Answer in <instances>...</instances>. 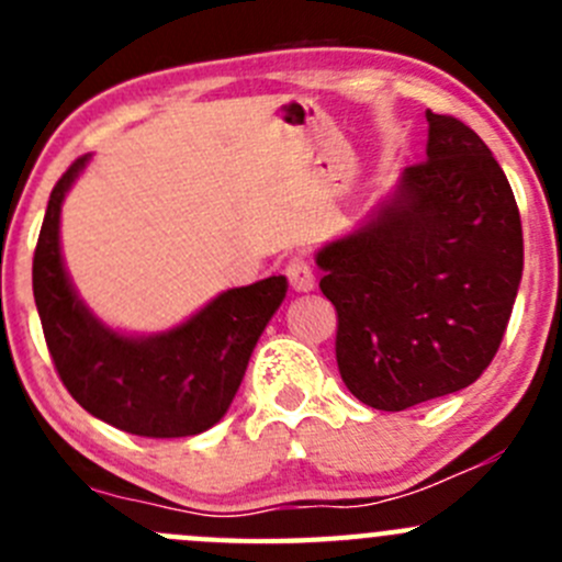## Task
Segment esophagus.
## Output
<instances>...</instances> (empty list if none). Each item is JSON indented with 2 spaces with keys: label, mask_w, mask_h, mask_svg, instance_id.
Wrapping results in <instances>:
<instances>
[{
  "label": "esophagus",
  "mask_w": 562,
  "mask_h": 562,
  "mask_svg": "<svg viewBox=\"0 0 562 562\" xmlns=\"http://www.w3.org/2000/svg\"><path fill=\"white\" fill-rule=\"evenodd\" d=\"M285 277L288 282H291L293 291L299 293H307L315 288V274H313V266H310V260L304 258V255H293L291 260L285 263Z\"/></svg>",
  "instance_id": "esophagus-1"
}]
</instances>
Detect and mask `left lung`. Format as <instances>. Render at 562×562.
Listing matches in <instances>:
<instances>
[{
    "instance_id": "left-lung-1",
    "label": "left lung",
    "mask_w": 562,
    "mask_h": 562,
    "mask_svg": "<svg viewBox=\"0 0 562 562\" xmlns=\"http://www.w3.org/2000/svg\"><path fill=\"white\" fill-rule=\"evenodd\" d=\"M427 160L361 228L317 252L356 400L405 411L479 381L522 280V223L484 140L427 111Z\"/></svg>"
}]
</instances>
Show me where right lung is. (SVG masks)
I'll list each match as a JSON object with an SVG mask.
<instances>
[{
    "label": "right lung",
    "instance_id": "obj_1",
    "mask_svg": "<svg viewBox=\"0 0 562 562\" xmlns=\"http://www.w3.org/2000/svg\"><path fill=\"white\" fill-rule=\"evenodd\" d=\"M89 155L50 190L32 260V291L45 345L72 400L100 422L140 438H190L225 416L266 323L288 291L285 277L231 288L201 313L155 337H127L89 313L59 249L61 201Z\"/></svg>",
    "mask_w": 562,
    "mask_h": 562
}]
</instances>
